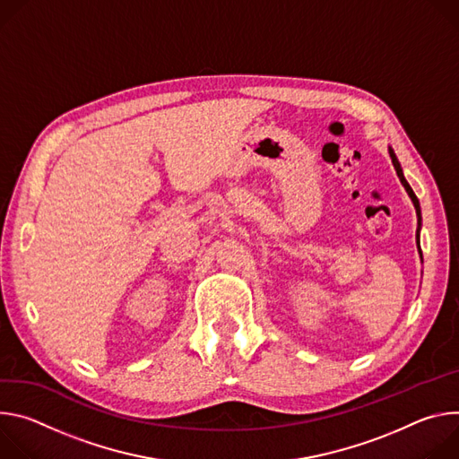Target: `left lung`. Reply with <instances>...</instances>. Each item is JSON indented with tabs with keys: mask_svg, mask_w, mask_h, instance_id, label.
<instances>
[{
	"mask_svg": "<svg viewBox=\"0 0 459 459\" xmlns=\"http://www.w3.org/2000/svg\"><path fill=\"white\" fill-rule=\"evenodd\" d=\"M390 157H392V164H394V168H395V173H397V177H399L401 184L404 186L406 193H409V195H411V198H412V202H414V206H416V213H418V224H420V222H421V210H420V200H418L416 193L412 191V187L409 186V182H406V180H404V177H403V171H401V166H399V162H397V159H395V152H394L392 149H390ZM416 237H418V246H420V230H418ZM420 251H421V247H420Z\"/></svg>",
	"mask_w": 459,
	"mask_h": 459,
	"instance_id": "obj_1",
	"label": "left lung"
}]
</instances>
